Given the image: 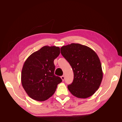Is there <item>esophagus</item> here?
Segmentation results:
<instances>
[{"label":"esophagus","instance_id":"esophagus-1","mask_svg":"<svg viewBox=\"0 0 122 122\" xmlns=\"http://www.w3.org/2000/svg\"><path fill=\"white\" fill-rule=\"evenodd\" d=\"M61 79H62V81H64V79H65V76L63 75V76H61Z\"/></svg>","mask_w":122,"mask_h":122}]
</instances>
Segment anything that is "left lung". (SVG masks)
Wrapping results in <instances>:
<instances>
[{
  "instance_id": "left-lung-1",
  "label": "left lung",
  "mask_w": 122,
  "mask_h": 122,
  "mask_svg": "<svg viewBox=\"0 0 122 122\" xmlns=\"http://www.w3.org/2000/svg\"><path fill=\"white\" fill-rule=\"evenodd\" d=\"M61 51L74 73L73 82L68 86L69 91L79 98L91 97L98 90L103 78L98 55L90 47L76 43L62 46Z\"/></svg>"
}]
</instances>
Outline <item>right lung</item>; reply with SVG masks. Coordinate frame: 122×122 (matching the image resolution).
Returning a JSON list of instances; mask_svg holds the SVG:
<instances>
[{"label": "right lung", "instance_id": "1", "mask_svg": "<svg viewBox=\"0 0 122 122\" xmlns=\"http://www.w3.org/2000/svg\"><path fill=\"white\" fill-rule=\"evenodd\" d=\"M60 54V48L45 46L32 53L24 62L21 83L26 93L32 99L44 101L55 93L62 81L54 75V60Z\"/></svg>", "mask_w": 122, "mask_h": 122}]
</instances>
